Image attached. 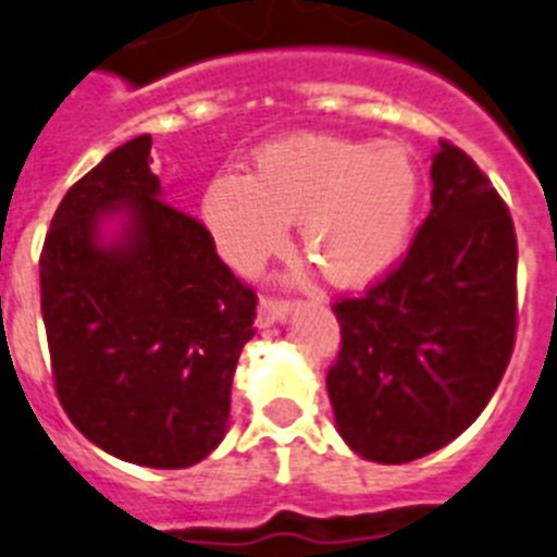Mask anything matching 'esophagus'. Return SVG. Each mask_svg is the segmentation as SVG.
<instances>
[{"instance_id":"obj_1","label":"esophagus","mask_w":557,"mask_h":557,"mask_svg":"<svg viewBox=\"0 0 557 557\" xmlns=\"http://www.w3.org/2000/svg\"><path fill=\"white\" fill-rule=\"evenodd\" d=\"M289 312H293V301H287V298L264 296L259 301V326H270L275 324V321H284Z\"/></svg>"}]
</instances>
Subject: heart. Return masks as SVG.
Masks as SVG:
<instances>
[{"instance_id": "heart-1", "label": "heart", "mask_w": 557, "mask_h": 557, "mask_svg": "<svg viewBox=\"0 0 557 557\" xmlns=\"http://www.w3.org/2000/svg\"><path fill=\"white\" fill-rule=\"evenodd\" d=\"M414 157L400 143L301 135L256 157L253 177L225 171L208 185L202 211L222 253L256 270L301 220V247L341 287H360L392 268L414 220Z\"/></svg>"}]
</instances>
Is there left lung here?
<instances>
[{
  "label": "left lung",
  "mask_w": 557,
  "mask_h": 557,
  "mask_svg": "<svg viewBox=\"0 0 557 557\" xmlns=\"http://www.w3.org/2000/svg\"><path fill=\"white\" fill-rule=\"evenodd\" d=\"M431 213L383 278L332 304L341 351L326 372L337 431L383 465L445 448L505 377L518 326L510 208L450 140L431 165Z\"/></svg>",
  "instance_id": "1"
}]
</instances>
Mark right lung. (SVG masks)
Here are the masks:
<instances>
[{"instance_id":"1","label":"right lung","mask_w":557,"mask_h":557,"mask_svg":"<svg viewBox=\"0 0 557 557\" xmlns=\"http://www.w3.org/2000/svg\"><path fill=\"white\" fill-rule=\"evenodd\" d=\"M151 135L109 151L64 194L39 256L52 386L81 434L146 468L202 462L225 436L231 383L256 335V289L206 225L160 199ZM131 225L97 242L109 210Z\"/></svg>"}]
</instances>
